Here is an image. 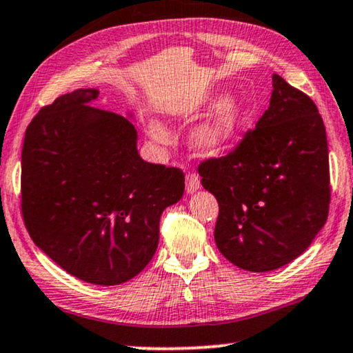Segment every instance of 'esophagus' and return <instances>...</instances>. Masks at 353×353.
Here are the masks:
<instances>
[{"label": "esophagus", "instance_id": "34e87169", "mask_svg": "<svg viewBox=\"0 0 353 353\" xmlns=\"http://www.w3.org/2000/svg\"><path fill=\"white\" fill-rule=\"evenodd\" d=\"M200 177L195 172H189L185 176V190L187 194H194L200 189Z\"/></svg>", "mask_w": 353, "mask_h": 353}]
</instances>
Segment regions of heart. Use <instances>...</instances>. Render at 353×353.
Wrapping results in <instances>:
<instances>
[{"label": "heart", "instance_id": "1", "mask_svg": "<svg viewBox=\"0 0 353 353\" xmlns=\"http://www.w3.org/2000/svg\"><path fill=\"white\" fill-rule=\"evenodd\" d=\"M242 121V110L234 98H224L216 110L196 125L190 135V142L201 153H214L225 147L236 135ZM148 134L159 143L169 142V134L161 122L152 121Z\"/></svg>", "mask_w": 353, "mask_h": 353}]
</instances>
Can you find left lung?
<instances>
[{"label":"left lung","mask_w":353,"mask_h":353,"mask_svg":"<svg viewBox=\"0 0 353 353\" xmlns=\"http://www.w3.org/2000/svg\"><path fill=\"white\" fill-rule=\"evenodd\" d=\"M216 196L214 241L234 265L278 270L310 247L330 213L326 129L312 98L272 75L270 108L234 150L199 164Z\"/></svg>","instance_id":"left-lung-1"}]
</instances>
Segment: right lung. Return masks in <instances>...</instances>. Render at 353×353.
Returning <instances> with one entry per match:
<instances>
[{
	"label": "right lung",
	"mask_w": 353,
	"mask_h": 353,
	"mask_svg": "<svg viewBox=\"0 0 353 353\" xmlns=\"http://www.w3.org/2000/svg\"><path fill=\"white\" fill-rule=\"evenodd\" d=\"M98 90L56 98L22 145L21 208L32 241L97 285L137 276L158 247L159 218L184 195L179 168L147 163L128 117L90 105Z\"/></svg>",
	"instance_id": "obj_1"
}]
</instances>
